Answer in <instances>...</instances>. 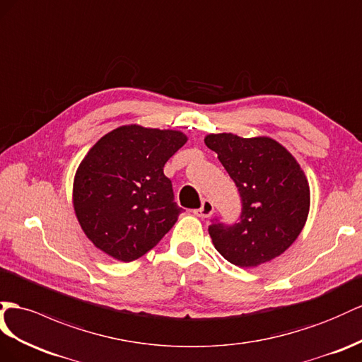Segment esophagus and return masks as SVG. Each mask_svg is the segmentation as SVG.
<instances>
[{"mask_svg":"<svg viewBox=\"0 0 362 362\" xmlns=\"http://www.w3.org/2000/svg\"><path fill=\"white\" fill-rule=\"evenodd\" d=\"M212 212H214V205H212L209 200H203L202 202V206L199 209H194V214H196L200 218L209 217Z\"/></svg>","mask_w":362,"mask_h":362,"instance_id":"esophagus-1","label":"esophagus"}]
</instances>
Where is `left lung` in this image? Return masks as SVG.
Listing matches in <instances>:
<instances>
[{"label":"left lung","instance_id":"left-lung-1","mask_svg":"<svg viewBox=\"0 0 362 362\" xmlns=\"http://www.w3.org/2000/svg\"><path fill=\"white\" fill-rule=\"evenodd\" d=\"M242 197V214L233 225L214 218L208 230L229 263L255 267L289 247L309 214V183L298 162L269 137L245 139L233 133L205 137Z\"/></svg>","mask_w":362,"mask_h":362}]
</instances>
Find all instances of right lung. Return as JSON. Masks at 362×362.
<instances>
[{"instance_id":"right-lung-1","label":"right lung","mask_w":362,"mask_h":362,"mask_svg":"<svg viewBox=\"0 0 362 362\" xmlns=\"http://www.w3.org/2000/svg\"><path fill=\"white\" fill-rule=\"evenodd\" d=\"M185 142L174 129L124 125L93 145L75 175L73 206L102 252L133 262L174 226L183 209L163 166Z\"/></svg>"}]
</instances>
